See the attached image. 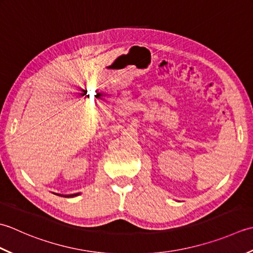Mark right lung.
I'll use <instances>...</instances> for the list:
<instances>
[{
  "label": "right lung",
  "mask_w": 253,
  "mask_h": 253,
  "mask_svg": "<svg viewBox=\"0 0 253 253\" xmlns=\"http://www.w3.org/2000/svg\"><path fill=\"white\" fill-rule=\"evenodd\" d=\"M80 193H75V194H70V195H61V194H58V195H61V197H65V198H73V197H76V195H79Z\"/></svg>",
  "instance_id": "obj_1"
}]
</instances>
